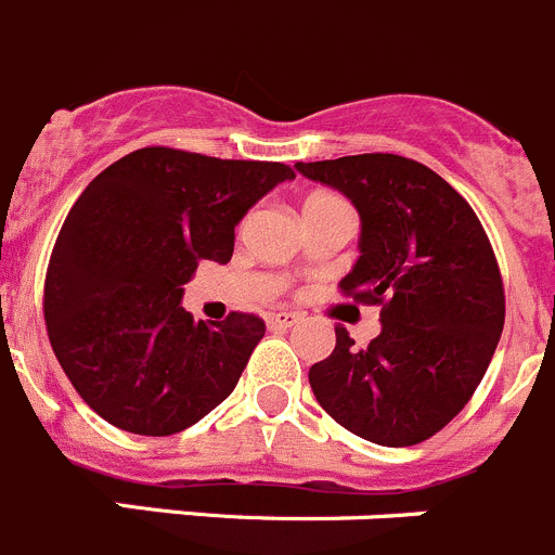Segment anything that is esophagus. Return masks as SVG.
Returning a JSON list of instances; mask_svg holds the SVG:
<instances>
[{
	"label": "esophagus",
	"mask_w": 555,
	"mask_h": 555,
	"mask_svg": "<svg viewBox=\"0 0 555 555\" xmlns=\"http://www.w3.org/2000/svg\"><path fill=\"white\" fill-rule=\"evenodd\" d=\"M301 321V314L296 312H271L268 314V326L271 328H293Z\"/></svg>",
	"instance_id": "esophagus-1"
}]
</instances>
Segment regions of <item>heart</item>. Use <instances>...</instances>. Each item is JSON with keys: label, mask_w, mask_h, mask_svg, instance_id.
I'll use <instances>...</instances> for the list:
<instances>
[{"label": "heart", "mask_w": 555, "mask_h": 555, "mask_svg": "<svg viewBox=\"0 0 555 555\" xmlns=\"http://www.w3.org/2000/svg\"><path fill=\"white\" fill-rule=\"evenodd\" d=\"M328 198H334V196H312V198H307V204H314V202H328Z\"/></svg>", "instance_id": "1"}]
</instances>
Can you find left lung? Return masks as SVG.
<instances>
[{
    "label": "left lung",
    "instance_id": "1",
    "mask_svg": "<svg viewBox=\"0 0 555 555\" xmlns=\"http://www.w3.org/2000/svg\"><path fill=\"white\" fill-rule=\"evenodd\" d=\"M357 207L359 259L339 289L382 304V334L359 348L343 326L309 384L343 428L376 446L434 437L464 409L506 318L498 259L473 207L423 163L398 154L296 163Z\"/></svg>",
    "mask_w": 555,
    "mask_h": 555
}]
</instances>
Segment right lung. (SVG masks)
Returning a JSON list of instances; mask_svg holds the SVG:
<instances>
[{"instance_id": "right-lung-1", "label": "right lung", "mask_w": 555, "mask_h": 555, "mask_svg": "<svg viewBox=\"0 0 555 555\" xmlns=\"http://www.w3.org/2000/svg\"><path fill=\"white\" fill-rule=\"evenodd\" d=\"M284 163L149 146L74 202L43 284L52 351L82 401L124 431L168 437L232 396L266 334L257 314L193 321L179 307L198 262H229L234 227Z\"/></svg>"}]
</instances>
